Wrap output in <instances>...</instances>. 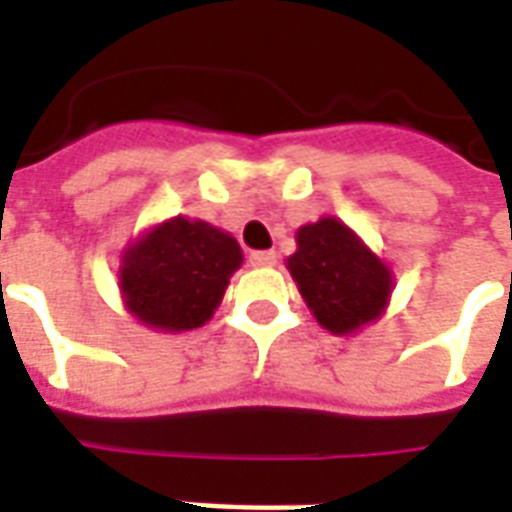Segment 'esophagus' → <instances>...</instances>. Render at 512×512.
I'll list each match as a JSON object with an SVG mask.
<instances>
[{
	"label": "esophagus",
	"instance_id": "1",
	"mask_svg": "<svg viewBox=\"0 0 512 512\" xmlns=\"http://www.w3.org/2000/svg\"><path fill=\"white\" fill-rule=\"evenodd\" d=\"M249 263L255 268L274 266V263H277V252H271V249H266V252H252V255H249Z\"/></svg>",
	"mask_w": 512,
	"mask_h": 512
}]
</instances>
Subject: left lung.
I'll return each mask as SVG.
<instances>
[{
    "mask_svg": "<svg viewBox=\"0 0 512 512\" xmlns=\"http://www.w3.org/2000/svg\"><path fill=\"white\" fill-rule=\"evenodd\" d=\"M288 268L315 321L332 334H354L378 321L392 293V271L334 216L304 224Z\"/></svg>",
    "mask_w": 512,
    "mask_h": 512,
    "instance_id": "obj_1",
    "label": "left lung"
}]
</instances>
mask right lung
<instances>
[{"label":"right lung","mask_w":512,"mask_h":512,"mask_svg":"<svg viewBox=\"0 0 512 512\" xmlns=\"http://www.w3.org/2000/svg\"><path fill=\"white\" fill-rule=\"evenodd\" d=\"M244 255L233 235L175 216L150 227L120 257V293L136 321L191 332L211 321Z\"/></svg>","instance_id":"add662e5"}]
</instances>
